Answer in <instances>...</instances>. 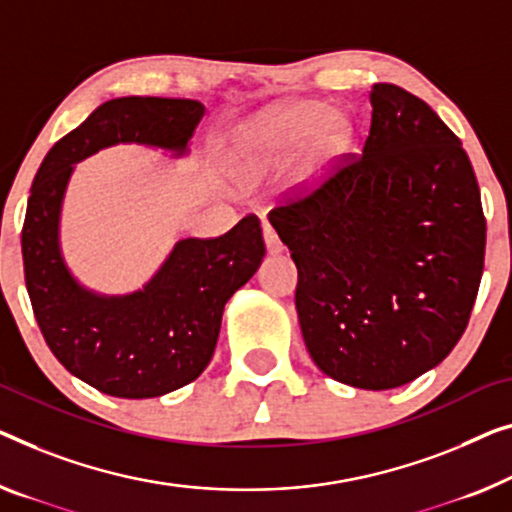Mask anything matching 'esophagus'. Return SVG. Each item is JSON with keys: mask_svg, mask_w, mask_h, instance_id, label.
I'll return each instance as SVG.
<instances>
[{"mask_svg": "<svg viewBox=\"0 0 512 512\" xmlns=\"http://www.w3.org/2000/svg\"><path fill=\"white\" fill-rule=\"evenodd\" d=\"M264 243H266V250H269L271 255H278V253H282V241H280V236L276 234V230H273L271 225H264Z\"/></svg>", "mask_w": 512, "mask_h": 512, "instance_id": "esophagus-1", "label": "esophagus"}]
</instances>
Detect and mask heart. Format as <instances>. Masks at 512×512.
I'll use <instances>...</instances> for the list:
<instances>
[{"label": "heart", "mask_w": 512, "mask_h": 512, "mask_svg": "<svg viewBox=\"0 0 512 512\" xmlns=\"http://www.w3.org/2000/svg\"><path fill=\"white\" fill-rule=\"evenodd\" d=\"M305 143V165L317 172L340 158L354 140V124L345 112H329L322 101H292L264 112L241 133V158L250 172H266Z\"/></svg>", "instance_id": "1"}]
</instances>
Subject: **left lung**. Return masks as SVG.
Wrapping results in <instances>:
<instances>
[{
	"label": "left lung",
	"mask_w": 512,
	"mask_h": 512,
	"mask_svg": "<svg viewBox=\"0 0 512 512\" xmlns=\"http://www.w3.org/2000/svg\"><path fill=\"white\" fill-rule=\"evenodd\" d=\"M363 154H345L269 223L299 269L296 312L317 368L365 391L409 384L462 338L485 262L467 151L398 85L370 91Z\"/></svg>",
	"instance_id": "obj_1"
}]
</instances>
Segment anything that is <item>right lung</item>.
Instances as JSON below:
<instances>
[{"instance_id": "right-lung-1", "label": "right lung", "mask_w": 512, "mask_h": 512, "mask_svg": "<svg viewBox=\"0 0 512 512\" xmlns=\"http://www.w3.org/2000/svg\"><path fill=\"white\" fill-rule=\"evenodd\" d=\"M202 114L188 98H114L61 137L32 183L22 262L38 329L71 375L114 398H158L202 375L225 303L262 264V227L250 213L216 239H183L140 292L98 296L73 280L59 253L66 183L78 160L117 142L183 154Z\"/></svg>"}]
</instances>
